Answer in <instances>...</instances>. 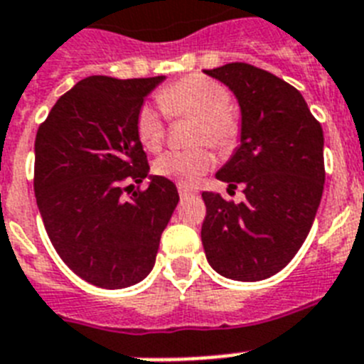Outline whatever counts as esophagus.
<instances>
[{
  "mask_svg": "<svg viewBox=\"0 0 364 364\" xmlns=\"http://www.w3.org/2000/svg\"><path fill=\"white\" fill-rule=\"evenodd\" d=\"M177 191H179V196L181 198H188V196H192V194H196V191H194V188L187 187V185H183V183H179V185H177Z\"/></svg>",
  "mask_w": 364,
  "mask_h": 364,
  "instance_id": "34e87169",
  "label": "esophagus"
}]
</instances>
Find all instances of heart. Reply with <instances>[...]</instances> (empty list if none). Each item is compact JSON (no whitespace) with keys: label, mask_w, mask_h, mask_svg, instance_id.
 Here are the masks:
<instances>
[{"label":"heart","mask_w":364,"mask_h":364,"mask_svg":"<svg viewBox=\"0 0 364 364\" xmlns=\"http://www.w3.org/2000/svg\"><path fill=\"white\" fill-rule=\"evenodd\" d=\"M157 102L164 114L172 120L192 116L194 142H209L222 154L237 148L242 133L239 112L231 105L229 90L215 79L201 73H191L161 88ZM136 135L140 144L149 151H157L166 139V124L161 112L151 105L140 107L136 114ZM213 166V155L207 148L170 149L155 161V172L183 185H192L198 177Z\"/></svg>","instance_id":"1"}]
</instances>
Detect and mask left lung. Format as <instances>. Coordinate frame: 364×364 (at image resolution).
Here are the masks:
<instances>
[{"label": "left lung", "instance_id": "8db88e82", "mask_svg": "<svg viewBox=\"0 0 364 364\" xmlns=\"http://www.w3.org/2000/svg\"><path fill=\"white\" fill-rule=\"evenodd\" d=\"M228 85L242 111L240 146L216 173L235 203L203 192L201 242L218 274L261 281L291 262L309 235L323 191V133L304 96L274 73L246 63L205 70Z\"/></svg>", "mask_w": 364, "mask_h": 364}]
</instances>
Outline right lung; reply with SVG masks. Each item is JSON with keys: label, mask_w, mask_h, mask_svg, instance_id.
Returning a JSON list of instances; mask_svg holds the SVG:
<instances>
[{"label": "right lung", "mask_w": 364, "mask_h": 364, "mask_svg": "<svg viewBox=\"0 0 364 364\" xmlns=\"http://www.w3.org/2000/svg\"><path fill=\"white\" fill-rule=\"evenodd\" d=\"M164 79L92 75L57 100L36 131L35 196L55 252L81 279L124 289L148 276L179 194L149 172L136 114Z\"/></svg>", "instance_id": "right-lung-1"}]
</instances>
